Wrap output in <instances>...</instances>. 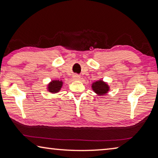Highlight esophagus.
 <instances>
[{
	"label": "esophagus",
	"instance_id": "esophagus-1",
	"mask_svg": "<svg viewBox=\"0 0 158 158\" xmlns=\"http://www.w3.org/2000/svg\"><path fill=\"white\" fill-rule=\"evenodd\" d=\"M73 79L74 80H79L80 79V76L78 74H74L73 76Z\"/></svg>",
	"mask_w": 158,
	"mask_h": 158
}]
</instances>
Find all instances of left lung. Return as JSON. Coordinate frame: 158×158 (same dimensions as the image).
<instances>
[{"label": "left lung", "instance_id": "obj_1", "mask_svg": "<svg viewBox=\"0 0 158 158\" xmlns=\"http://www.w3.org/2000/svg\"><path fill=\"white\" fill-rule=\"evenodd\" d=\"M91 87L93 91L100 96L105 95L110 89L107 83L105 82L102 80H98V81L93 82Z\"/></svg>", "mask_w": 158, "mask_h": 158}]
</instances>
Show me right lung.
Instances as JSON below:
<instances>
[{
	"instance_id": "obj_1",
	"label": "right lung",
	"mask_w": 158,
	"mask_h": 158,
	"mask_svg": "<svg viewBox=\"0 0 158 158\" xmlns=\"http://www.w3.org/2000/svg\"><path fill=\"white\" fill-rule=\"evenodd\" d=\"M63 84L62 80H52L47 85V90L52 93H57L60 90Z\"/></svg>"
}]
</instances>
